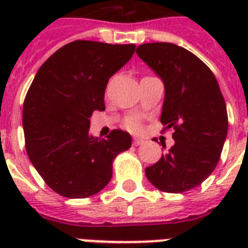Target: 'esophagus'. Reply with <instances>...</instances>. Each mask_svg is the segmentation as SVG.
<instances>
[{
    "mask_svg": "<svg viewBox=\"0 0 248 248\" xmlns=\"http://www.w3.org/2000/svg\"><path fill=\"white\" fill-rule=\"evenodd\" d=\"M144 140L143 139H139V138H134V140H132V144L135 145V147H138V145H140V144H143Z\"/></svg>",
    "mask_w": 248,
    "mask_h": 248,
    "instance_id": "obj_1",
    "label": "esophagus"
}]
</instances>
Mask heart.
I'll return each instance as SVG.
<instances>
[{"mask_svg": "<svg viewBox=\"0 0 248 248\" xmlns=\"http://www.w3.org/2000/svg\"><path fill=\"white\" fill-rule=\"evenodd\" d=\"M124 127L128 128V130H131V131H138L140 128L139 120L135 118V117H130V118H127L126 122H124Z\"/></svg>", "mask_w": 248, "mask_h": 248, "instance_id": "obj_1", "label": "heart"}]
</instances>
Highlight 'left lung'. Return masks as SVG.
<instances>
[{"mask_svg":"<svg viewBox=\"0 0 248 248\" xmlns=\"http://www.w3.org/2000/svg\"><path fill=\"white\" fill-rule=\"evenodd\" d=\"M136 52L165 83L161 124L172 130L175 140L145 175L162 192H188L219 163L228 134L223 93L211 69L186 48L153 42L140 45Z\"/></svg>","mask_w":248,"mask_h":248,"instance_id":"obj_1","label":"left lung"}]
</instances>
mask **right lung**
Listing matches in <instances>:
<instances>
[{"mask_svg": "<svg viewBox=\"0 0 248 248\" xmlns=\"http://www.w3.org/2000/svg\"><path fill=\"white\" fill-rule=\"evenodd\" d=\"M135 52V45L77 40L55 51L37 72L23 105L25 149L45 183L67 198L100 192L113 161L131 147V136L112 130L89 135L90 117L105 110L109 78Z\"/></svg>", "mask_w": 248, "mask_h": 248, "instance_id": "right-lung-1", "label": "right lung"}]
</instances>
